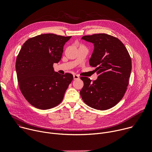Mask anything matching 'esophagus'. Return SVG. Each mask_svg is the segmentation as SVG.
Returning a JSON list of instances; mask_svg holds the SVG:
<instances>
[{
	"mask_svg": "<svg viewBox=\"0 0 152 152\" xmlns=\"http://www.w3.org/2000/svg\"><path fill=\"white\" fill-rule=\"evenodd\" d=\"M73 79H74V80L79 79V76L78 75H73Z\"/></svg>",
	"mask_w": 152,
	"mask_h": 152,
	"instance_id": "esophagus-1",
	"label": "esophagus"
}]
</instances>
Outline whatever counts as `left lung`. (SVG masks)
I'll use <instances>...</instances> for the list:
<instances>
[{"mask_svg": "<svg viewBox=\"0 0 152 152\" xmlns=\"http://www.w3.org/2000/svg\"><path fill=\"white\" fill-rule=\"evenodd\" d=\"M82 39L94 44L90 65L96 67L98 77L93 80L80 77L83 86L80 91L83 101L91 107L106 110L123 97L132 70V61L123 43L106 34L83 36Z\"/></svg>", "mask_w": 152, "mask_h": 152, "instance_id": "1", "label": "left lung"}]
</instances>
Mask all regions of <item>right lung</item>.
<instances>
[{"label": "right lung", "instance_id": "right-lung-1", "mask_svg": "<svg viewBox=\"0 0 152 152\" xmlns=\"http://www.w3.org/2000/svg\"><path fill=\"white\" fill-rule=\"evenodd\" d=\"M71 37L53 34L35 36L24 43L17 55L15 69L20 90L38 109L58 105L73 80L72 74L60 75L53 67L61 60L65 43Z\"/></svg>", "mask_w": 152, "mask_h": 152}]
</instances>
